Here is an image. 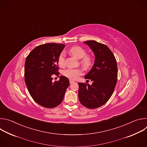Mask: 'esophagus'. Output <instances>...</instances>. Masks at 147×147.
Wrapping results in <instances>:
<instances>
[{
  "instance_id": "obj_1",
  "label": "esophagus",
  "mask_w": 147,
  "mask_h": 147,
  "mask_svg": "<svg viewBox=\"0 0 147 147\" xmlns=\"http://www.w3.org/2000/svg\"><path fill=\"white\" fill-rule=\"evenodd\" d=\"M69 81H70V84H72V83H73V82H74V80H71V79H70Z\"/></svg>"
}]
</instances>
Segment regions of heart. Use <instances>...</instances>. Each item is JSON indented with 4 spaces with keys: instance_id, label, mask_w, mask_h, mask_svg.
<instances>
[{
    "instance_id": "1",
    "label": "heart",
    "mask_w": 147,
    "mask_h": 147,
    "mask_svg": "<svg viewBox=\"0 0 147 147\" xmlns=\"http://www.w3.org/2000/svg\"><path fill=\"white\" fill-rule=\"evenodd\" d=\"M70 53L76 57L77 59H81V63L82 66L86 67L88 68L91 66L92 63L91 58L88 56H86V51L78 46H76L72 47L70 49ZM57 62L59 66H62L65 65V53L62 52L60 53L58 57ZM63 74L66 77L71 80H76L82 73L81 69H72L69 68L63 71Z\"/></svg>"
}]
</instances>
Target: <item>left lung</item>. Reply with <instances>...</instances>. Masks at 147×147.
I'll list each match as a JSON object with an SVG mask.
<instances>
[{
    "mask_svg": "<svg viewBox=\"0 0 147 147\" xmlns=\"http://www.w3.org/2000/svg\"><path fill=\"white\" fill-rule=\"evenodd\" d=\"M84 44L92 51L95 61L92 69L84 77L92 81V85L79 82L78 98L83 106L95 109L107 103L114 91L117 79V63L107 45L95 40L85 41Z\"/></svg>",
    "mask_w": 147,
    "mask_h": 147,
    "instance_id": "8db88e82",
    "label": "left lung"
}]
</instances>
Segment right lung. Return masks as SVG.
Segmentation results:
<instances>
[{
  "label": "right lung",
  "mask_w": 147,
  "mask_h": 147,
  "mask_svg": "<svg viewBox=\"0 0 147 147\" xmlns=\"http://www.w3.org/2000/svg\"><path fill=\"white\" fill-rule=\"evenodd\" d=\"M65 47L62 44L40 45L26 60L24 77L28 92L37 103L47 108L59 105L70 84L69 79L63 76L59 81L52 82V76L59 75L57 59Z\"/></svg>",
  "instance_id": "add662e5"
}]
</instances>
